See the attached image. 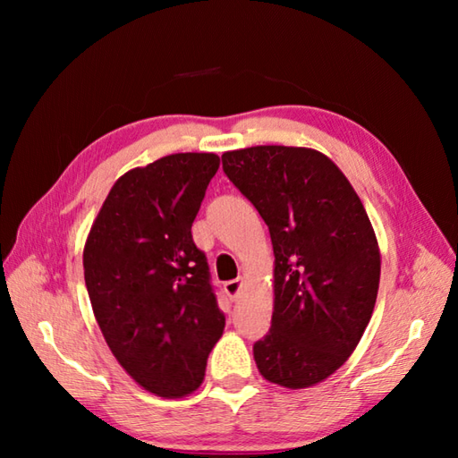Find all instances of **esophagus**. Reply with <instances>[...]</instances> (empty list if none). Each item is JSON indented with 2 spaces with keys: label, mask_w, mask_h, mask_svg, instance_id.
Listing matches in <instances>:
<instances>
[{
  "label": "esophagus",
  "mask_w": 458,
  "mask_h": 458,
  "mask_svg": "<svg viewBox=\"0 0 458 458\" xmlns=\"http://www.w3.org/2000/svg\"><path fill=\"white\" fill-rule=\"evenodd\" d=\"M240 289H242V279L240 277L230 279V281H226V284H224V291H226V295L230 299H236L238 293H240Z\"/></svg>",
  "instance_id": "esophagus-1"
}]
</instances>
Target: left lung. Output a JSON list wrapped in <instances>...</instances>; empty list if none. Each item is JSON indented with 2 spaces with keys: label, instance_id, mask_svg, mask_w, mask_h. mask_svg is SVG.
<instances>
[{
  "label": "left lung",
  "instance_id": "1",
  "mask_svg": "<svg viewBox=\"0 0 458 458\" xmlns=\"http://www.w3.org/2000/svg\"><path fill=\"white\" fill-rule=\"evenodd\" d=\"M222 169L274 244V317L254 344L259 374L291 390L323 382L354 352L377 297L379 251L362 202L315 149L258 145L224 153Z\"/></svg>",
  "mask_w": 458,
  "mask_h": 458
}]
</instances>
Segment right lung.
Listing matches in <instances>:
<instances>
[{
  "instance_id": "add662e5",
  "label": "right lung",
  "mask_w": 458,
  "mask_h": 458,
  "mask_svg": "<svg viewBox=\"0 0 458 458\" xmlns=\"http://www.w3.org/2000/svg\"><path fill=\"white\" fill-rule=\"evenodd\" d=\"M220 159L174 153L115 181L84 246V281L112 354L159 397L202 384L226 317L191 234Z\"/></svg>"
}]
</instances>
